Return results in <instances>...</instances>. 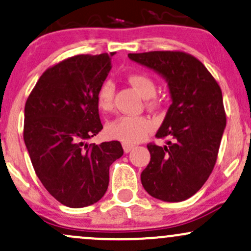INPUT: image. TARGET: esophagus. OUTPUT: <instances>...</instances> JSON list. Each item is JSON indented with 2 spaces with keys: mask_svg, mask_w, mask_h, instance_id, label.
I'll return each instance as SVG.
<instances>
[{
  "mask_svg": "<svg viewBox=\"0 0 251 251\" xmlns=\"http://www.w3.org/2000/svg\"><path fill=\"white\" fill-rule=\"evenodd\" d=\"M123 149L125 153H128V152H131L132 150L134 149V145H132V144H127V143H123Z\"/></svg>",
  "mask_w": 251,
  "mask_h": 251,
  "instance_id": "esophagus-1",
  "label": "esophagus"
}]
</instances>
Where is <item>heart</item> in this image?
Wrapping results in <instances>:
<instances>
[{"label": "heart", "mask_w": 251, "mask_h": 251, "mask_svg": "<svg viewBox=\"0 0 251 251\" xmlns=\"http://www.w3.org/2000/svg\"><path fill=\"white\" fill-rule=\"evenodd\" d=\"M127 82L143 98L149 108H158L163 103V98L155 93V81L148 73H132ZM114 85L109 80L101 83L97 93V105L100 111L109 112L113 108ZM153 129V123L145 116H122L111 120L106 125V135L111 139L133 144L143 140Z\"/></svg>", "instance_id": "1"}]
</instances>
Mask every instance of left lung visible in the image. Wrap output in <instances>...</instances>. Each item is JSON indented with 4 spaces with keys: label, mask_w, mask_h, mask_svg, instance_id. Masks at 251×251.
Returning a JSON list of instances; mask_svg holds the SVG:
<instances>
[{
    "label": "left lung",
    "mask_w": 251,
    "mask_h": 251,
    "mask_svg": "<svg viewBox=\"0 0 251 251\" xmlns=\"http://www.w3.org/2000/svg\"><path fill=\"white\" fill-rule=\"evenodd\" d=\"M168 80L172 103L155 138L166 145L148 144L151 154L142 172L149 195L164 201L194 196L211 175L226 124L218 82L197 57L180 50L128 54Z\"/></svg>",
    "instance_id": "obj_1"
}]
</instances>
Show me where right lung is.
I'll list each match as a JSON object with an SVG mask.
<instances>
[{"label": "right lung", "mask_w": 251, "mask_h": 251, "mask_svg": "<svg viewBox=\"0 0 251 251\" xmlns=\"http://www.w3.org/2000/svg\"><path fill=\"white\" fill-rule=\"evenodd\" d=\"M81 54L43 72L25 106L24 139L46 190L70 208L101 200L109 166L122 157L117 140L86 144L102 129L97 93L111 71V56Z\"/></svg>", "instance_id": "right-lung-1"}]
</instances>
